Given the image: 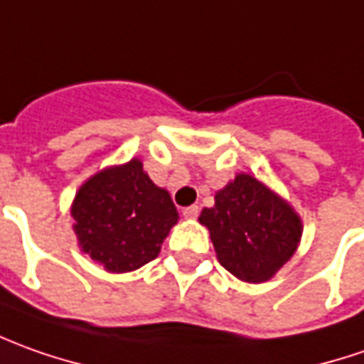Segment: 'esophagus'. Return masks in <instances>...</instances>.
I'll return each mask as SVG.
<instances>
[{
  "instance_id": "1",
  "label": "esophagus",
  "mask_w": 364,
  "mask_h": 364,
  "mask_svg": "<svg viewBox=\"0 0 364 364\" xmlns=\"http://www.w3.org/2000/svg\"><path fill=\"white\" fill-rule=\"evenodd\" d=\"M197 215H199V207L197 205H189L183 209V218L185 220H197Z\"/></svg>"
}]
</instances>
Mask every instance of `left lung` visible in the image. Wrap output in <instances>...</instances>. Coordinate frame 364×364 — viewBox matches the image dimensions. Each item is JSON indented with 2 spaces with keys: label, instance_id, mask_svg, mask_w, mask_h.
I'll list each match as a JSON object with an SVG mask.
<instances>
[{
  "label": "left lung",
  "instance_id": "left-lung-1",
  "mask_svg": "<svg viewBox=\"0 0 364 364\" xmlns=\"http://www.w3.org/2000/svg\"><path fill=\"white\" fill-rule=\"evenodd\" d=\"M199 221L209 230L221 266L250 284L269 280L302 237L292 205L247 173L220 189L215 205L205 207Z\"/></svg>",
  "mask_w": 364,
  "mask_h": 364
}]
</instances>
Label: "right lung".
Returning a JSON list of instances; mask_svg holds the SVG:
<instances>
[{"label":"right lung","instance_id":"right-lung-1","mask_svg":"<svg viewBox=\"0 0 364 364\" xmlns=\"http://www.w3.org/2000/svg\"><path fill=\"white\" fill-rule=\"evenodd\" d=\"M70 213L82 252L114 274L155 259L179 220L171 195L151 181L139 159L92 175Z\"/></svg>","mask_w":364,"mask_h":364}]
</instances>
